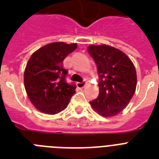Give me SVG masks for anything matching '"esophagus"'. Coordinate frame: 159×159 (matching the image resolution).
<instances>
[{
	"label": "esophagus",
	"instance_id": "obj_1",
	"mask_svg": "<svg viewBox=\"0 0 159 159\" xmlns=\"http://www.w3.org/2000/svg\"><path fill=\"white\" fill-rule=\"evenodd\" d=\"M85 85H86V82H77V87H78V88H82V87H84Z\"/></svg>",
	"mask_w": 159,
	"mask_h": 159
}]
</instances>
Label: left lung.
Here are the masks:
<instances>
[{
  "label": "left lung",
  "instance_id": "8db88e82",
  "mask_svg": "<svg viewBox=\"0 0 159 159\" xmlns=\"http://www.w3.org/2000/svg\"><path fill=\"white\" fill-rule=\"evenodd\" d=\"M87 51L99 77V95L90 103L101 116H116L125 108L135 92V67L125 53L111 46L91 45Z\"/></svg>",
  "mask_w": 159,
  "mask_h": 159
}]
</instances>
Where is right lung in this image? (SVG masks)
Here are the masks:
<instances>
[{"label": "right lung", "instance_id": "right-lung-1", "mask_svg": "<svg viewBox=\"0 0 159 159\" xmlns=\"http://www.w3.org/2000/svg\"><path fill=\"white\" fill-rule=\"evenodd\" d=\"M77 43L58 42L34 52L26 65L25 87L32 104L43 113L54 115L64 110L74 95L76 85L67 83L62 61L77 48Z\"/></svg>", "mask_w": 159, "mask_h": 159}]
</instances>
